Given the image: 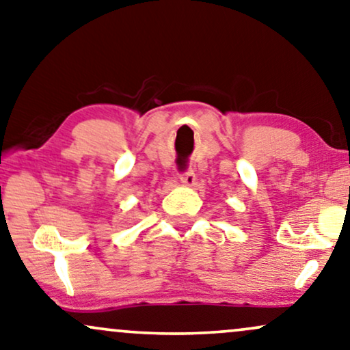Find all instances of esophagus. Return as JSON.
<instances>
[{
	"mask_svg": "<svg viewBox=\"0 0 350 350\" xmlns=\"http://www.w3.org/2000/svg\"><path fill=\"white\" fill-rule=\"evenodd\" d=\"M180 181L185 186H194V185H196V175H194L193 170H186L185 174H181Z\"/></svg>",
	"mask_w": 350,
	"mask_h": 350,
	"instance_id": "34e87169",
	"label": "esophagus"
}]
</instances>
